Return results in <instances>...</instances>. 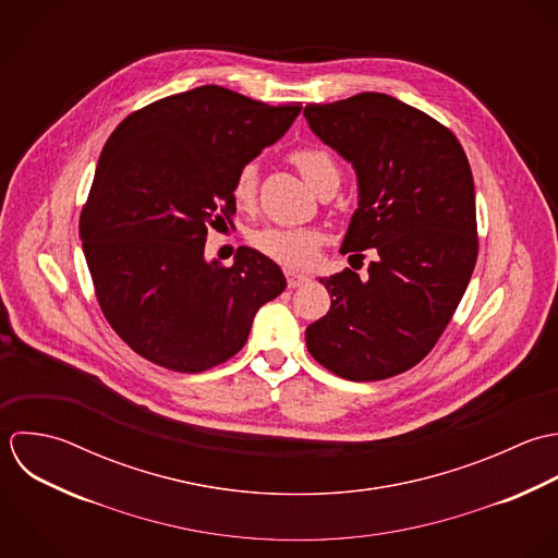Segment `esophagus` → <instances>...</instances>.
Masks as SVG:
<instances>
[{
	"label": "esophagus",
	"mask_w": 558,
	"mask_h": 558,
	"mask_svg": "<svg viewBox=\"0 0 558 558\" xmlns=\"http://www.w3.org/2000/svg\"><path fill=\"white\" fill-rule=\"evenodd\" d=\"M286 279H288V288H299L305 281H310L305 272H296V270H286Z\"/></svg>",
	"instance_id": "obj_1"
}]
</instances>
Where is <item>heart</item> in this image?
Listing matches in <instances>:
<instances>
[{
	"label": "heart",
	"instance_id": "b5f03b06",
	"mask_svg": "<svg viewBox=\"0 0 558 558\" xmlns=\"http://www.w3.org/2000/svg\"><path fill=\"white\" fill-rule=\"evenodd\" d=\"M290 158L303 180L314 190L327 175L338 173L333 158L320 147H301ZM255 194L257 165L248 162L238 171L233 180V198L240 207H251L255 203ZM251 242L257 251L272 257L275 262L299 268L307 266L316 257L323 233L314 227H264L251 235Z\"/></svg>",
	"mask_w": 558,
	"mask_h": 558
}]
</instances>
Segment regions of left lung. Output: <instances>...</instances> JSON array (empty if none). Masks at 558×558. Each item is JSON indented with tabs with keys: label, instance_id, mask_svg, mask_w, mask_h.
I'll use <instances>...</instances> for the list:
<instances>
[{
	"label": "left lung",
	"instance_id": "1",
	"mask_svg": "<svg viewBox=\"0 0 558 558\" xmlns=\"http://www.w3.org/2000/svg\"><path fill=\"white\" fill-rule=\"evenodd\" d=\"M310 130L357 175V209L342 253L374 248L368 277L320 279L327 316L307 351L349 380H380L422 362L450 323L476 255L470 162L450 130L383 93L305 106Z\"/></svg>",
	"mask_w": 558,
	"mask_h": 558
}]
</instances>
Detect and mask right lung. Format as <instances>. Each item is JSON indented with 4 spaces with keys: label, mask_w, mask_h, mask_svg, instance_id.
<instances>
[{
    "label": "right lung",
    "mask_w": 558,
    "mask_h": 558,
    "mask_svg": "<svg viewBox=\"0 0 558 558\" xmlns=\"http://www.w3.org/2000/svg\"><path fill=\"white\" fill-rule=\"evenodd\" d=\"M301 104L268 106L198 86L130 114L108 138L80 240L97 301L130 349L169 371L233 357L257 310L286 290L281 268L242 246L205 259L207 227L235 211L238 171L275 145Z\"/></svg>",
    "instance_id": "add662e5"
}]
</instances>
